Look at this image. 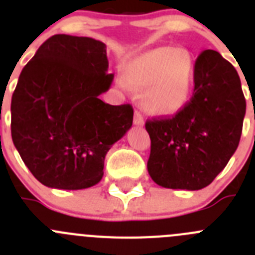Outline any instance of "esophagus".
Here are the masks:
<instances>
[{
	"instance_id": "34e87169",
	"label": "esophagus",
	"mask_w": 255,
	"mask_h": 255,
	"mask_svg": "<svg viewBox=\"0 0 255 255\" xmlns=\"http://www.w3.org/2000/svg\"><path fill=\"white\" fill-rule=\"evenodd\" d=\"M133 123L136 126H143L144 125V121H143V117L139 112H134V118H133Z\"/></svg>"
}]
</instances>
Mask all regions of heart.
<instances>
[{"instance_id": "heart-1", "label": "heart", "mask_w": 255, "mask_h": 255, "mask_svg": "<svg viewBox=\"0 0 255 255\" xmlns=\"http://www.w3.org/2000/svg\"><path fill=\"white\" fill-rule=\"evenodd\" d=\"M194 59L184 48L160 47L139 54L126 65L125 81L147 89L143 107L156 116H173L189 100L194 82Z\"/></svg>"}]
</instances>
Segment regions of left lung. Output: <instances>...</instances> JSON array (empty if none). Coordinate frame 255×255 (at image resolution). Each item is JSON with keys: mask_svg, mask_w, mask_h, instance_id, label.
Instances as JSON below:
<instances>
[{"mask_svg": "<svg viewBox=\"0 0 255 255\" xmlns=\"http://www.w3.org/2000/svg\"><path fill=\"white\" fill-rule=\"evenodd\" d=\"M194 90L174 117L148 119L147 170L156 184L198 190L213 182L238 148L245 116L240 77L216 50L196 61Z\"/></svg>", "mask_w": 255, "mask_h": 255, "instance_id": "8db88e82", "label": "left lung"}]
</instances>
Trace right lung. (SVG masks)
I'll list each match as a JSON object with an SVG mask.
<instances>
[{
    "label": "right lung",
    "instance_id": "obj_1",
    "mask_svg": "<svg viewBox=\"0 0 255 255\" xmlns=\"http://www.w3.org/2000/svg\"><path fill=\"white\" fill-rule=\"evenodd\" d=\"M108 66L103 42L57 34L22 68L11 99V136L45 187L76 190L98 184L105 155L132 127L129 104L99 99L113 82Z\"/></svg>",
    "mask_w": 255,
    "mask_h": 255
}]
</instances>
